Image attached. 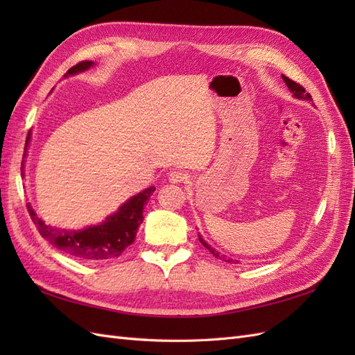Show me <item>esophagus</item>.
I'll return each mask as SVG.
<instances>
[{
  "label": "esophagus",
  "mask_w": 355,
  "mask_h": 355,
  "mask_svg": "<svg viewBox=\"0 0 355 355\" xmlns=\"http://www.w3.org/2000/svg\"><path fill=\"white\" fill-rule=\"evenodd\" d=\"M187 178H188L187 173H184V171H179V170L170 171L168 176H167L170 184H182V182L187 180Z\"/></svg>",
  "instance_id": "esophagus-1"
}]
</instances>
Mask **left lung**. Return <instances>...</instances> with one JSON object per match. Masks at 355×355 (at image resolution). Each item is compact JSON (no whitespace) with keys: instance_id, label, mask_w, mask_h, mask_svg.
Segmentation results:
<instances>
[{"instance_id":"left-lung-1","label":"left lung","mask_w":355,"mask_h":355,"mask_svg":"<svg viewBox=\"0 0 355 355\" xmlns=\"http://www.w3.org/2000/svg\"><path fill=\"white\" fill-rule=\"evenodd\" d=\"M282 77H283V80H284L286 85L288 87V90L292 92L293 98H296V99H299V101H309V102H313V99H311V94L305 92V89L302 87V85H299L297 83H295V81H292L290 78L284 77V75H282ZM198 240H200V243H201L204 247H206V249H207V250H209L214 257H218V259H222V261L228 262V263H237V262H239V261H235V262H234V259H225V256H223V254H220L219 252L214 250L210 244H207L206 241H204V239L201 237L200 234H198Z\"/></svg>"}]
</instances>
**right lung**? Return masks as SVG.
<instances>
[{
  "label": "right lung",
  "instance_id": "obj_1",
  "mask_svg": "<svg viewBox=\"0 0 355 355\" xmlns=\"http://www.w3.org/2000/svg\"><path fill=\"white\" fill-rule=\"evenodd\" d=\"M94 67V62H80L78 65L72 67L63 77H69L87 71ZM31 142V130L26 137L25 154L22 161V176L25 178V157L28 155V145ZM155 187H149L139 194L124 201L118 210L99 225H90L84 230H67L46 225L44 220L38 218L35 210L28 202V211L32 222L35 223L38 232L42 239H46L58 250L67 253L80 261H108L112 257L120 256L135 239L136 232L144 222V206L153 196Z\"/></svg>",
  "mask_w": 355,
  "mask_h": 355
}]
</instances>
